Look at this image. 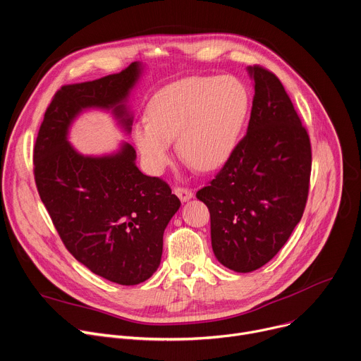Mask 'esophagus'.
<instances>
[{"mask_svg":"<svg viewBox=\"0 0 361 361\" xmlns=\"http://www.w3.org/2000/svg\"><path fill=\"white\" fill-rule=\"evenodd\" d=\"M174 192L177 194V197L181 202H188V200L192 199V195H194V192L190 188H185V187H176Z\"/></svg>","mask_w":361,"mask_h":361,"instance_id":"1","label":"esophagus"}]
</instances>
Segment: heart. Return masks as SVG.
I'll use <instances>...</instances> for the list:
<instances>
[{"label": "heart", "mask_w": 361, "mask_h": 361, "mask_svg": "<svg viewBox=\"0 0 361 361\" xmlns=\"http://www.w3.org/2000/svg\"><path fill=\"white\" fill-rule=\"evenodd\" d=\"M249 92L233 76L188 78L159 89L148 102V119L133 128V141L149 174H159L176 140L191 167L213 171L228 159L249 112Z\"/></svg>", "instance_id": "1"}]
</instances>
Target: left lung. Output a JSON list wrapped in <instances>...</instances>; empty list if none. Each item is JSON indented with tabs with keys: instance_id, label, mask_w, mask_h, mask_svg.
<instances>
[{
	"instance_id": "1",
	"label": "left lung",
	"mask_w": 361,
	"mask_h": 361,
	"mask_svg": "<svg viewBox=\"0 0 361 361\" xmlns=\"http://www.w3.org/2000/svg\"><path fill=\"white\" fill-rule=\"evenodd\" d=\"M255 96L245 138L197 199L210 212L212 247L220 264L246 274L282 249L302 217L311 144L281 80L249 66Z\"/></svg>"
}]
</instances>
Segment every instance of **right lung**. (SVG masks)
<instances>
[{
    "label": "right lung",
    "instance_id": "right-lung-1",
    "mask_svg": "<svg viewBox=\"0 0 361 361\" xmlns=\"http://www.w3.org/2000/svg\"><path fill=\"white\" fill-rule=\"evenodd\" d=\"M144 68L134 61L121 73L63 86L35 147L37 190L64 246L90 272L119 285H138L158 269L164 231L181 203L167 183L140 171L130 144L86 155L69 133L83 112L99 109L129 135L134 115L128 102Z\"/></svg>",
    "mask_w": 361,
    "mask_h": 361
}]
</instances>
